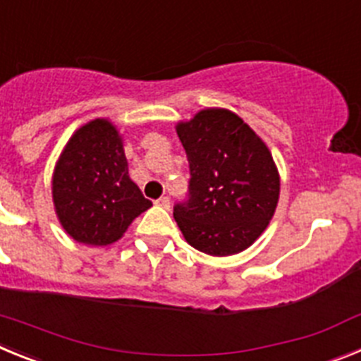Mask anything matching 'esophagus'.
<instances>
[{
  "label": "esophagus",
  "instance_id": "esophagus-1",
  "mask_svg": "<svg viewBox=\"0 0 361 361\" xmlns=\"http://www.w3.org/2000/svg\"><path fill=\"white\" fill-rule=\"evenodd\" d=\"M155 204H157V206H161V208H164V209H170V199H168V197H161V199L155 200Z\"/></svg>",
  "mask_w": 361,
  "mask_h": 361
}]
</instances>
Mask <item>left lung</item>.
Listing matches in <instances>:
<instances>
[{
	"instance_id": "8db88e82",
	"label": "left lung",
	"mask_w": 361,
	"mask_h": 361,
	"mask_svg": "<svg viewBox=\"0 0 361 361\" xmlns=\"http://www.w3.org/2000/svg\"><path fill=\"white\" fill-rule=\"evenodd\" d=\"M177 135L190 162L188 200L173 216L184 238L212 257L247 250L279 204L280 177L266 142L233 111L206 108Z\"/></svg>"
}]
</instances>
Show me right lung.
Returning a JSON list of instances; mask_svg holds the SVG:
<instances>
[{
    "label": "right lung",
    "instance_id": "right-lung-1",
    "mask_svg": "<svg viewBox=\"0 0 361 361\" xmlns=\"http://www.w3.org/2000/svg\"><path fill=\"white\" fill-rule=\"evenodd\" d=\"M52 197L63 229L88 245L114 244L152 206L130 178L123 139L106 119L70 137L54 170Z\"/></svg>",
    "mask_w": 361,
    "mask_h": 361
}]
</instances>
